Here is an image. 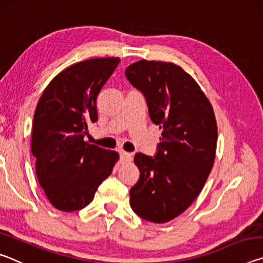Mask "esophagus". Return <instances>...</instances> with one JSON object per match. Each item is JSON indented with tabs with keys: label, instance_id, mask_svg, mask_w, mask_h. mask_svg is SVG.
<instances>
[{
	"label": "esophagus",
	"instance_id": "esophagus-1",
	"mask_svg": "<svg viewBox=\"0 0 263 263\" xmlns=\"http://www.w3.org/2000/svg\"><path fill=\"white\" fill-rule=\"evenodd\" d=\"M132 160V154L127 152H121V161L122 162H128Z\"/></svg>",
	"mask_w": 263,
	"mask_h": 263
}]
</instances>
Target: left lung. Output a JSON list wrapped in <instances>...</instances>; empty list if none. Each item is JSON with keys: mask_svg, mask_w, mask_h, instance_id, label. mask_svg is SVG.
Wrapping results in <instances>:
<instances>
[{"mask_svg": "<svg viewBox=\"0 0 263 263\" xmlns=\"http://www.w3.org/2000/svg\"><path fill=\"white\" fill-rule=\"evenodd\" d=\"M125 77L145 96L151 121L162 128L154 157L135 155L140 177L130 190L142 219L167 222L201 193L216 157L217 123L197 82L172 62L140 60Z\"/></svg>", "mask_w": 263, "mask_h": 263, "instance_id": "obj_1", "label": "left lung"}]
</instances>
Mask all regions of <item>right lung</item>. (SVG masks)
Returning a JSON list of instances; mask_svg holds the SVG:
<instances>
[{
	"instance_id": "right-lung-1",
	"label": "right lung",
	"mask_w": 263,
	"mask_h": 263,
	"mask_svg": "<svg viewBox=\"0 0 263 263\" xmlns=\"http://www.w3.org/2000/svg\"><path fill=\"white\" fill-rule=\"evenodd\" d=\"M119 58H95L74 64L52 80L34 111L31 152L35 174L58 210H81L112 173L115 151L83 140L97 121L96 101Z\"/></svg>"
}]
</instances>
